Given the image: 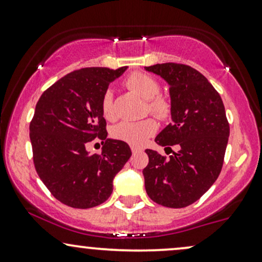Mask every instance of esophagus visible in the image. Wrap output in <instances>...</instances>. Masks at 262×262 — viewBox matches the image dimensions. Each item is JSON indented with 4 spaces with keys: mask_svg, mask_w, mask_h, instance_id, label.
Returning <instances> with one entry per match:
<instances>
[{
    "mask_svg": "<svg viewBox=\"0 0 262 262\" xmlns=\"http://www.w3.org/2000/svg\"><path fill=\"white\" fill-rule=\"evenodd\" d=\"M130 149H132V152H133V154L138 152V151H141L140 147H138V146H130Z\"/></svg>",
    "mask_w": 262,
    "mask_h": 262,
    "instance_id": "34e87169",
    "label": "esophagus"
}]
</instances>
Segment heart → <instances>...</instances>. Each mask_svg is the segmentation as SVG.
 Here are the masks:
<instances>
[{
    "label": "heart",
    "instance_id": "b5f03b06",
    "mask_svg": "<svg viewBox=\"0 0 262 262\" xmlns=\"http://www.w3.org/2000/svg\"><path fill=\"white\" fill-rule=\"evenodd\" d=\"M125 85L137 95L145 100V110L154 113L157 117L165 118L168 116L171 105L165 97L157 95L160 85L157 81L146 73H133L125 79ZM101 111L103 117L112 121L115 118L113 111L112 93L107 90L101 100ZM157 130V123L152 118H144L140 121H123L112 128V137L117 140H122L133 146H141L152 137Z\"/></svg>",
    "mask_w": 262,
    "mask_h": 262
}]
</instances>
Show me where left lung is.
I'll use <instances>...</instances> for the list:
<instances>
[{"label": "left lung", "mask_w": 262, "mask_h": 262, "mask_svg": "<svg viewBox=\"0 0 262 262\" xmlns=\"http://www.w3.org/2000/svg\"><path fill=\"white\" fill-rule=\"evenodd\" d=\"M169 86L171 124L155 138L160 146L178 145L169 159L146 149L143 169L149 198L166 207H185L199 200L221 172L229 124L221 96L196 69L177 63L145 67Z\"/></svg>", "instance_id": "left-lung-1"}]
</instances>
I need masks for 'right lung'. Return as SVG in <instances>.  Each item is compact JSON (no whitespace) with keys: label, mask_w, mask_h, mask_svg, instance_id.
I'll use <instances>...</instances> for the list:
<instances>
[{"label":"right lung","mask_w":262,"mask_h":262,"mask_svg":"<svg viewBox=\"0 0 262 262\" xmlns=\"http://www.w3.org/2000/svg\"><path fill=\"white\" fill-rule=\"evenodd\" d=\"M128 67L74 71L41 95L30 123L34 165L41 181L56 199L74 209L105 203L113 178L129 157L130 147L107 138L101 100L110 83ZM95 137L105 143L100 156L86 150Z\"/></svg>","instance_id":"obj_1"}]
</instances>
